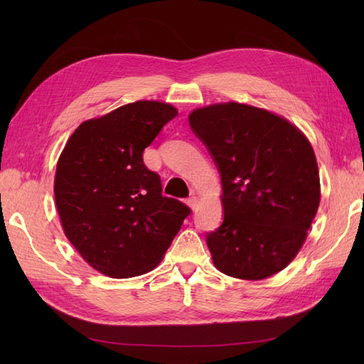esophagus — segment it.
Masks as SVG:
<instances>
[{"label":"esophagus","mask_w":364,"mask_h":364,"mask_svg":"<svg viewBox=\"0 0 364 364\" xmlns=\"http://www.w3.org/2000/svg\"><path fill=\"white\" fill-rule=\"evenodd\" d=\"M186 203H188L189 208H192V210H196L197 205H198V198H197L196 196H192V197H189V198L186 200Z\"/></svg>","instance_id":"1"}]
</instances>
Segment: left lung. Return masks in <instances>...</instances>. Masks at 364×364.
<instances>
[{
  "label": "left lung",
  "mask_w": 364,
  "mask_h": 364,
  "mask_svg": "<svg viewBox=\"0 0 364 364\" xmlns=\"http://www.w3.org/2000/svg\"><path fill=\"white\" fill-rule=\"evenodd\" d=\"M189 125L222 180V225L206 235L214 266L242 280L280 272L304 245L321 183L311 144L280 115L241 103L192 111Z\"/></svg>",
  "instance_id": "left-lung-1"
}]
</instances>
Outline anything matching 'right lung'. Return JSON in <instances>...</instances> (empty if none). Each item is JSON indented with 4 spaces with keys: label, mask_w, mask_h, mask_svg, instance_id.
<instances>
[{
    "label": "right lung",
    "mask_w": 364,
    "mask_h": 364,
    "mask_svg": "<svg viewBox=\"0 0 364 364\" xmlns=\"http://www.w3.org/2000/svg\"><path fill=\"white\" fill-rule=\"evenodd\" d=\"M176 114L161 102L120 106L82 122L60 153L54 198L64 233L107 277L150 272L191 214L180 200L162 196L159 175L142 158Z\"/></svg>",
    "instance_id": "1"
}]
</instances>
